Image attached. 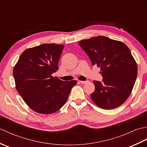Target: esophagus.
<instances>
[{
    "instance_id": "obj_1",
    "label": "esophagus",
    "mask_w": 147,
    "mask_h": 147,
    "mask_svg": "<svg viewBox=\"0 0 147 147\" xmlns=\"http://www.w3.org/2000/svg\"><path fill=\"white\" fill-rule=\"evenodd\" d=\"M79 83L81 84H86V83H88V82L87 81H79Z\"/></svg>"
}]
</instances>
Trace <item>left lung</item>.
Returning <instances> with one entry per match:
<instances>
[{"instance_id":"obj_1","label":"left lung","mask_w":147,"mask_h":147,"mask_svg":"<svg viewBox=\"0 0 147 147\" xmlns=\"http://www.w3.org/2000/svg\"><path fill=\"white\" fill-rule=\"evenodd\" d=\"M89 56L92 65L100 67L102 82L93 81V102L103 109L122 105L132 92L138 73L137 64L129 49L123 42L104 36L78 42Z\"/></svg>"}]
</instances>
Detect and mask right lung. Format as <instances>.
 Instances as JSON below:
<instances>
[{
    "mask_svg": "<svg viewBox=\"0 0 147 147\" xmlns=\"http://www.w3.org/2000/svg\"><path fill=\"white\" fill-rule=\"evenodd\" d=\"M64 45L43 43L25 50L13 68L16 88L33 111L50 114L59 111L68 98L76 80L64 82L52 74L59 69Z\"/></svg>",
    "mask_w": 147,
    "mask_h": 147,
    "instance_id": "1",
    "label": "right lung"
}]
</instances>
